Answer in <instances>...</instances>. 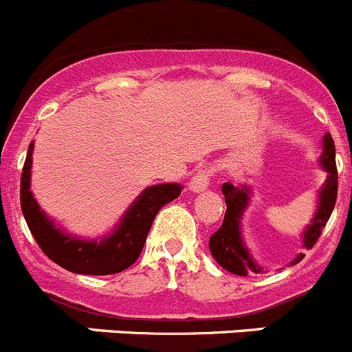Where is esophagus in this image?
I'll list each match as a JSON object with an SVG mask.
<instances>
[{
	"mask_svg": "<svg viewBox=\"0 0 352 352\" xmlns=\"http://www.w3.org/2000/svg\"><path fill=\"white\" fill-rule=\"evenodd\" d=\"M210 169H200L199 173L190 179L188 183V188L192 190L193 193H200V192H206L209 188V182H210Z\"/></svg>",
	"mask_w": 352,
	"mask_h": 352,
	"instance_id": "obj_1",
	"label": "esophagus"
}]
</instances>
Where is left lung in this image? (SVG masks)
Returning <instances> with one entry per match:
<instances>
[{"label":"left lung","instance_id":"left-lung-1","mask_svg":"<svg viewBox=\"0 0 352 352\" xmlns=\"http://www.w3.org/2000/svg\"><path fill=\"white\" fill-rule=\"evenodd\" d=\"M321 145H323V150L320 155V167L327 174V179L316 193V209H314L313 217L300 233L304 249H311L318 242L337 200L336 145L330 133L323 136ZM223 195L226 200V214H224L221 228L209 239L210 254L221 267L233 274L247 276L249 273H261L264 267L254 259L242 235V219L252 200V188L245 183H239V185L224 183ZM302 257L304 254H299L290 263V266L299 263Z\"/></svg>","mask_w":352,"mask_h":352}]
</instances>
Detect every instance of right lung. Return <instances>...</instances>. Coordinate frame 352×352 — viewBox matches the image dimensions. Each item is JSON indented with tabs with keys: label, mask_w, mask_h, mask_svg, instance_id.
Masks as SVG:
<instances>
[{
	"label": "right lung",
	"mask_w": 352,
	"mask_h": 352,
	"mask_svg": "<svg viewBox=\"0 0 352 352\" xmlns=\"http://www.w3.org/2000/svg\"><path fill=\"white\" fill-rule=\"evenodd\" d=\"M34 142H31L20 179V206L32 236L43 252L63 270L79 274H113L131 266L142 254L160 207L178 199L179 183L146 186L109 233L96 239L72 235L48 216L31 192Z\"/></svg>",
	"instance_id": "add662e5"
}]
</instances>
